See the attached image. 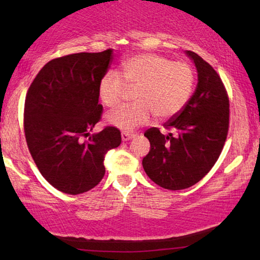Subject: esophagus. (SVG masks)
<instances>
[{
	"label": "esophagus",
	"instance_id": "1",
	"mask_svg": "<svg viewBox=\"0 0 260 260\" xmlns=\"http://www.w3.org/2000/svg\"><path fill=\"white\" fill-rule=\"evenodd\" d=\"M132 138H134V134L133 133H128V132H122V133H121L122 141H128Z\"/></svg>",
	"mask_w": 260,
	"mask_h": 260
}]
</instances>
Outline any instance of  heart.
I'll return each mask as SVG.
<instances>
[{
  "mask_svg": "<svg viewBox=\"0 0 260 260\" xmlns=\"http://www.w3.org/2000/svg\"><path fill=\"white\" fill-rule=\"evenodd\" d=\"M195 72L187 61H172L157 54H138L127 58L120 72L109 71L101 79L99 95L108 108L117 107L122 94L135 88L136 103L110 112L107 121L124 132L150 122L155 116L167 119L183 109L190 98Z\"/></svg>",
  "mask_w": 260,
  "mask_h": 260,
  "instance_id": "b5f03b06",
  "label": "heart"
}]
</instances>
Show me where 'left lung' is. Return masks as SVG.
<instances>
[{"mask_svg": "<svg viewBox=\"0 0 260 260\" xmlns=\"http://www.w3.org/2000/svg\"><path fill=\"white\" fill-rule=\"evenodd\" d=\"M199 82L179 113L164 124L169 135L151 127L144 136L150 151L142 165L149 178L169 190L193 186L212 169L222 151L230 127V99L219 74L201 56L188 50Z\"/></svg>", "mask_w": 260, "mask_h": 260, "instance_id": "obj_1", "label": "left lung"}]
</instances>
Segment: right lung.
Masks as SVG:
<instances>
[{"instance_id": "1", "label": "right lung", "mask_w": 260, "mask_h": 260, "mask_svg": "<svg viewBox=\"0 0 260 260\" xmlns=\"http://www.w3.org/2000/svg\"><path fill=\"white\" fill-rule=\"evenodd\" d=\"M111 60L112 49L58 57L40 70L26 94L28 150L42 177L61 192L78 195L98 186L105 153L121 142L113 126L89 135L102 116L99 85Z\"/></svg>"}]
</instances>
